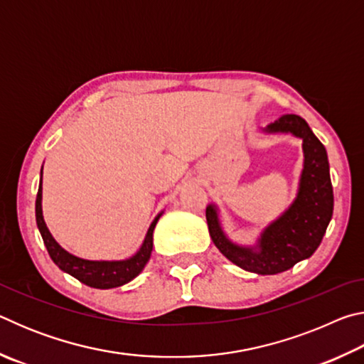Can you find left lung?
<instances>
[{"label": "left lung", "instance_id": "obj_1", "mask_svg": "<svg viewBox=\"0 0 364 364\" xmlns=\"http://www.w3.org/2000/svg\"><path fill=\"white\" fill-rule=\"evenodd\" d=\"M263 132L291 133L301 139L304 168L294 202L264 228L254 245H239L226 236L215 204L207 205L205 218L213 244L228 260L250 273L278 274L315 254L332 218L334 193L326 147L301 117L282 115Z\"/></svg>", "mask_w": 364, "mask_h": 364}]
</instances>
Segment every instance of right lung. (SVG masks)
Instances as JSON below:
<instances>
[{"instance_id":"right-lung-1","label":"right lung","mask_w":364,"mask_h":364,"mask_svg":"<svg viewBox=\"0 0 364 364\" xmlns=\"http://www.w3.org/2000/svg\"><path fill=\"white\" fill-rule=\"evenodd\" d=\"M41 199H43V167H41V176H40V186L38 194H36L35 202V217H36V226H38L40 234L45 242L48 254L51 260L58 264V267L64 271V273L73 276L83 284L95 287V289H112L119 287L130 282L132 279L144 269L146 263L149 262L151 252H152V241H154V228H156L159 218L162 217L164 212H160L149 226L146 232V237L143 244H141L139 250L136 254L132 255L125 260H85L77 255L70 254L65 249L60 247L53 234L49 232L48 226L43 218V208H41Z\"/></svg>"}]
</instances>
